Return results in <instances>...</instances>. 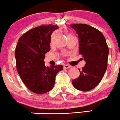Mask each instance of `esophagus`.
<instances>
[{
    "instance_id": "obj_1",
    "label": "esophagus",
    "mask_w": 120,
    "mask_h": 120,
    "mask_svg": "<svg viewBox=\"0 0 120 120\" xmlns=\"http://www.w3.org/2000/svg\"><path fill=\"white\" fill-rule=\"evenodd\" d=\"M71 67L70 65H65L64 67V68H65V69H68V68H69Z\"/></svg>"
}]
</instances>
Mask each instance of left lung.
Wrapping results in <instances>:
<instances>
[{
  "instance_id": "obj_1",
  "label": "left lung",
  "mask_w": 120,
  "mask_h": 120,
  "mask_svg": "<svg viewBox=\"0 0 120 120\" xmlns=\"http://www.w3.org/2000/svg\"><path fill=\"white\" fill-rule=\"evenodd\" d=\"M70 26L78 34L79 53L86 62L82 70L79 69L80 75L72 81V85L80 91H90L98 85L105 72L109 53L108 45L103 34L94 27L81 23Z\"/></svg>"
}]
</instances>
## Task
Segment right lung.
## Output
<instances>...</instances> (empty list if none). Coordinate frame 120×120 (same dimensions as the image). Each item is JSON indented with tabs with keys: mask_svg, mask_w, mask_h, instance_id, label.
<instances>
[{
	"mask_svg": "<svg viewBox=\"0 0 120 120\" xmlns=\"http://www.w3.org/2000/svg\"><path fill=\"white\" fill-rule=\"evenodd\" d=\"M56 25H42L28 30L19 39L15 56L18 72L30 91L41 94L53 88L57 73L63 66L46 67L44 59L51 49V36Z\"/></svg>",
	"mask_w": 120,
	"mask_h": 120,
	"instance_id": "add662e5",
	"label": "right lung"
}]
</instances>
